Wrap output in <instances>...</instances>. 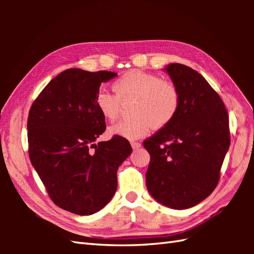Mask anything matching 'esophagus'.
<instances>
[{
    "instance_id": "obj_1",
    "label": "esophagus",
    "mask_w": 254,
    "mask_h": 254,
    "mask_svg": "<svg viewBox=\"0 0 254 254\" xmlns=\"http://www.w3.org/2000/svg\"><path fill=\"white\" fill-rule=\"evenodd\" d=\"M131 145H132L133 149H137V148L141 147V143H138V142H132Z\"/></svg>"
}]
</instances>
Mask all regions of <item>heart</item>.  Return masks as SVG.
<instances>
[{
    "mask_svg": "<svg viewBox=\"0 0 254 254\" xmlns=\"http://www.w3.org/2000/svg\"><path fill=\"white\" fill-rule=\"evenodd\" d=\"M113 91L100 89L96 94L97 109L107 121L115 122L121 115L122 104L132 101L134 117L110 127V133L127 139L147 135L152 127L164 128L174 120L180 108V91L175 84L158 75L131 69L113 83Z\"/></svg>",
    "mask_w": 254,
    "mask_h": 254,
    "instance_id": "heart-1",
    "label": "heart"
}]
</instances>
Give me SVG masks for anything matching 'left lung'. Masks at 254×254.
<instances>
[{
  "instance_id": "obj_1",
  "label": "left lung",
  "mask_w": 254,
  "mask_h": 254,
  "mask_svg": "<svg viewBox=\"0 0 254 254\" xmlns=\"http://www.w3.org/2000/svg\"><path fill=\"white\" fill-rule=\"evenodd\" d=\"M180 91V108L168 126L145 139L150 156L148 192L175 209L192 207L217 187L230 145L224 102L195 69L179 63L165 68Z\"/></svg>"
}]
</instances>
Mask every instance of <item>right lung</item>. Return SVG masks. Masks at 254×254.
<instances>
[{
    "instance_id": "1",
    "label": "right lung",
    "mask_w": 254,
    "mask_h": 254,
    "mask_svg": "<svg viewBox=\"0 0 254 254\" xmlns=\"http://www.w3.org/2000/svg\"><path fill=\"white\" fill-rule=\"evenodd\" d=\"M116 76L115 72L68 68L30 107V161L53 203L73 214L91 215L109 203L119 166L132 153L130 142L119 135L95 143L106 130L96 94L101 83Z\"/></svg>"
}]
</instances>
